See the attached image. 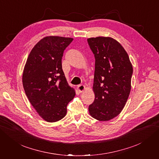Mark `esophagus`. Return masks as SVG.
I'll use <instances>...</instances> for the list:
<instances>
[{
    "label": "esophagus",
    "instance_id": "34e87169",
    "mask_svg": "<svg viewBox=\"0 0 159 159\" xmlns=\"http://www.w3.org/2000/svg\"><path fill=\"white\" fill-rule=\"evenodd\" d=\"M77 89H78V90L79 91V92L81 93V92H83V91L85 89V85H80L78 86Z\"/></svg>",
    "mask_w": 159,
    "mask_h": 159
}]
</instances>
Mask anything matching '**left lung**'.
<instances>
[{"label":"left lung","instance_id":"8db88e82","mask_svg":"<svg viewBox=\"0 0 159 159\" xmlns=\"http://www.w3.org/2000/svg\"><path fill=\"white\" fill-rule=\"evenodd\" d=\"M88 42L95 59V99L89 112L99 121H109L125 105L131 89L133 66L127 52L113 38H90Z\"/></svg>","mask_w":159,"mask_h":159}]
</instances>
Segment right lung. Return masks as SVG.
I'll return each mask as SVG.
<instances>
[{
    "label": "right lung",
    "mask_w": 159,
    "mask_h": 159,
    "mask_svg": "<svg viewBox=\"0 0 159 159\" xmlns=\"http://www.w3.org/2000/svg\"><path fill=\"white\" fill-rule=\"evenodd\" d=\"M73 38L46 36L38 42L28 56L22 74V84L28 100L47 122L64 118L67 105L75 92L67 82L62 70L64 51Z\"/></svg>",
    "instance_id": "right-lung-1"
}]
</instances>
